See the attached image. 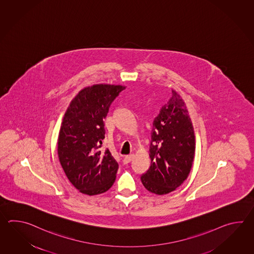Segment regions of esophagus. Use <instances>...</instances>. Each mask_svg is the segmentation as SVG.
<instances>
[{
    "mask_svg": "<svg viewBox=\"0 0 254 254\" xmlns=\"http://www.w3.org/2000/svg\"><path fill=\"white\" fill-rule=\"evenodd\" d=\"M132 159H133V154L126 155V156L124 158V163H125V164H127V163H129Z\"/></svg>",
    "mask_w": 254,
    "mask_h": 254,
    "instance_id": "esophagus-1",
    "label": "esophagus"
}]
</instances>
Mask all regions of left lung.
<instances>
[{"instance_id":"obj_1","label":"left lung","mask_w":254,"mask_h":254,"mask_svg":"<svg viewBox=\"0 0 254 254\" xmlns=\"http://www.w3.org/2000/svg\"><path fill=\"white\" fill-rule=\"evenodd\" d=\"M194 152V130L188 110L173 90V96L153 121L151 166L140 176L143 186L158 195L175 190L188 177Z\"/></svg>"}]
</instances>
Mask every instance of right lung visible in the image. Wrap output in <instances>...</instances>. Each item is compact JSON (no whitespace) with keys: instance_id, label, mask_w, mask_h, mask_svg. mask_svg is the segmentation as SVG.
I'll use <instances>...</instances> for the list:
<instances>
[{"instance_id":"1","label":"right lung","mask_w":254,"mask_h":254,"mask_svg":"<svg viewBox=\"0 0 254 254\" xmlns=\"http://www.w3.org/2000/svg\"><path fill=\"white\" fill-rule=\"evenodd\" d=\"M125 89L103 83L86 87L65 113L57 143L58 157L67 178L81 193L101 194L115 181L118 162L108 149L101 148L110 106Z\"/></svg>"}]
</instances>
